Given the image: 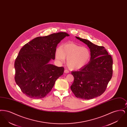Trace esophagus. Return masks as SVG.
Returning a JSON list of instances; mask_svg holds the SVG:
<instances>
[{"instance_id": "1", "label": "esophagus", "mask_w": 127, "mask_h": 127, "mask_svg": "<svg viewBox=\"0 0 127 127\" xmlns=\"http://www.w3.org/2000/svg\"><path fill=\"white\" fill-rule=\"evenodd\" d=\"M64 72L65 73H68L69 72V70H67V69H65V70H64Z\"/></svg>"}]
</instances>
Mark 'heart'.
Instances as JSON below:
<instances>
[{"label":"heart","mask_w":127,"mask_h":127,"mask_svg":"<svg viewBox=\"0 0 127 127\" xmlns=\"http://www.w3.org/2000/svg\"><path fill=\"white\" fill-rule=\"evenodd\" d=\"M90 49L73 43L63 45L57 50L56 58L63 62L67 59V65L72 69H79L85 66L91 59Z\"/></svg>","instance_id":"b5f03b06"}]
</instances>
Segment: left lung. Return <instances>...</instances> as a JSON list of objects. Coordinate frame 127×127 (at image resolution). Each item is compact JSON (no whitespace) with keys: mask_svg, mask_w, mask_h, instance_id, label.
I'll use <instances>...</instances> for the list:
<instances>
[{"mask_svg":"<svg viewBox=\"0 0 127 127\" xmlns=\"http://www.w3.org/2000/svg\"><path fill=\"white\" fill-rule=\"evenodd\" d=\"M76 37L90 48L91 60L79 71L71 72L74 80L70 88L77 97L92 99L102 94L112 78V59L104 47L95 45L86 39Z\"/></svg>","mask_w":127,"mask_h":127,"instance_id":"left-lung-1","label":"left lung"}]
</instances>
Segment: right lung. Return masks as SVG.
<instances>
[{
  "label": "right lung",
  "instance_id": "add662e5",
  "mask_svg": "<svg viewBox=\"0 0 127 127\" xmlns=\"http://www.w3.org/2000/svg\"><path fill=\"white\" fill-rule=\"evenodd\" d=\"M69 36L59 32L36 37L21 48L15 61V79L27 96L34 99L46 97L63 75V67L49 62L55 59L58 44Z\"/></svg>",
  "mask_w": 127,
  "mask_h": 127
}]
</instances>
